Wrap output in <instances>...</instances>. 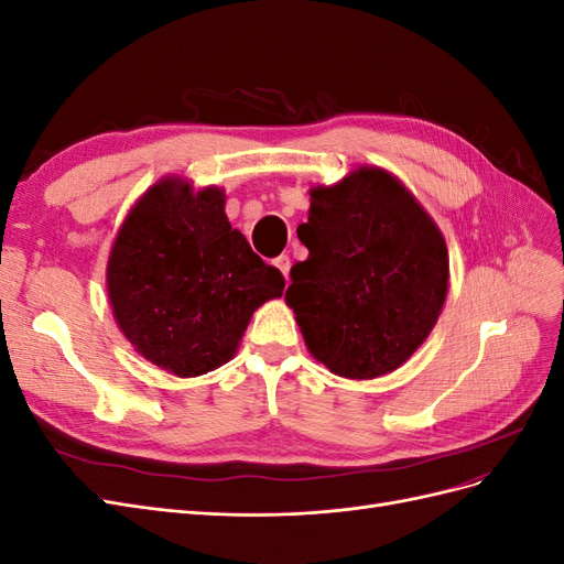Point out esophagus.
<instances>
[{
	"instance_id": "34e87169",
	"label": "esophagus",
	"mask_w": 564,
	"mask_h": 564,
	"mask_svg": "<svg viewBox=\"0 0 564 564\" xmlns=\"http://www.w3.org/2000/svg\"><path fill=\"white\" fill-rule=\"evenodd\" d=\"M275 265L280 268V272H282L284 280H286V278H289V268H292V261H289V256H286V253L278 256V259H275Z\"/></svg>"
}]
</instances>
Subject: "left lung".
Returning a JSON list of instances; mask_svg holds the SVG:
<instances>
[{"label": "left lung", "instance_id": "8db88e82", "mask_svg": "<svg viewBox=\"0 0 564 564\" xmlns=\"http://www.w3.org/2000/svg\"><path fill=\"white\" fill-rule=\"evenodd\" d=\"M308 259L289 272L286 303L305 346L338 377L377 379L406 362L447 296L445 237L381 169L311 191L299 226Z\"/></svg>", "mask_w": 564, "mask_h": 564}]
</instances>
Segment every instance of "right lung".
Instances as JSON below:
<instances>
[{"mask_svg":"<svg viewBox=\"0 0 564 564\" xmlns=\"http://www.w3.org/2000/svg\"><path fill=\"white\" fill-rule=\"evenodd\" d=\"M224 191L164 178L135 202L108 261L119 329L145 360L176 377L226 365L247 324L284 278L232 230Z\"/></svg>","mask_w":564,"mask_h":564,"instance_id":"add662e5","label":"right lung"}]
</instances>
